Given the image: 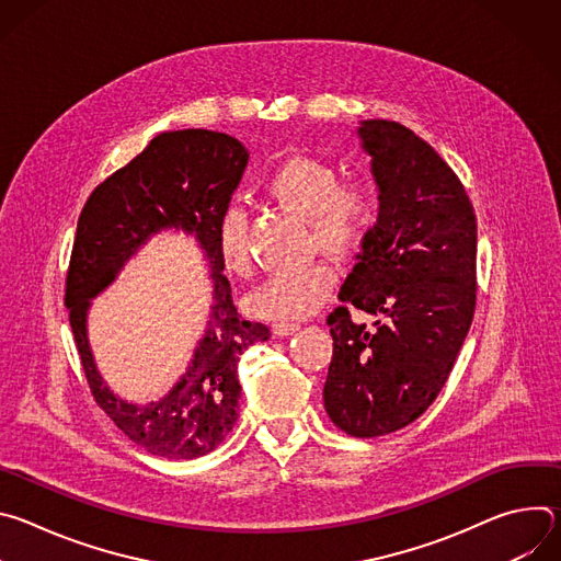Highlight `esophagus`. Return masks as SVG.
<instances>
[{
  "label": "esophagus",
  "instance_id": "esophagus-1",
  "mask_svg": "<svg viewBox=\"0 0 561 561\" xmlns=\"http://www.w3.org/2000/svg\"><path fill=\"white\" fill-rule=\"evenodd\" d=\"M299 331V324H293V322H275L273 324V333L277 337H286V335H293Z\"/></svg>",
  "mask_w": 561,
  "mask_h": 561
}]
</instances>
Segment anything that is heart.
Wrapping results in <instances>:
<instances>
[{"mask_svg": "<svg viewBox=\"0 0 561 561\" xmlns=\"http://www.w3.org/2000/svg\"><path fill=\"white\" fill-rule=\"evenodd\" d=\"M264 191L282 208L308 224L306 247L337 260H353L366 251L381 219L379 197L364 182H342L335 164L322 157L293 154L273 169ZM217 251L228 273L251 277L255 257L251 249V219L244 208L226 206L217 221ZM337 282L335 268L308 262L279 271L247 299L251 314L262 319H304L322 308Z\"/></svg>", "mask_w": 561, "mask_h": 561, "instance_id": "heart-1", "label": "heart"}]
</instances>
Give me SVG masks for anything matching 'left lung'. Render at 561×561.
<instances>
[{
	"label": "left lung",
	"mask_w": 561,
	"mask_h": 561,
	"mask_svg": "<svg viewBox=\"0 0 561 561\" xmlns=\"http://www.w3.org/2000/svg\"><path fill=\"white\" fill-rule=\"evenodd\" d=\"M381 219L329 314L333 359L324 407L353 437L413 424L444 388L477 299V217L459 178L411 128L368 119ZM380 319L355 325L350 308Z\"/></svg>",
	"instance_id": "obj_1"
}]
</instances>
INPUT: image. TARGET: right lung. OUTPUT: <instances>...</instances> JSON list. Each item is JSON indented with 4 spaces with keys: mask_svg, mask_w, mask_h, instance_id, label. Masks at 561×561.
<instances>
[{
    "mask_svg": "<svg viewBox=\"0 0 561 561\" xmlns=\"http://www.w3.org/2000/svg\"><path fill=\"white\" fill-rule=\"evenodd\" d=\"M247 164V148L226 133H162L91 193L77 219L64 304L79 359L98 407L130 442L157 457L195 459L226 439L242 394L239 357L271 337L268 327L237 312L217 251L219 215L230 204ZM162 227L198 237L211 266L216 304L187 375L162 403L135 408L103 386L85 340V310L88 299Z\"/></svg>",
    "mask_w": 561,
    "mask_h": 561,
    "instance_id": "add662e5",
    "label": "right lung"
}]
</instances>
